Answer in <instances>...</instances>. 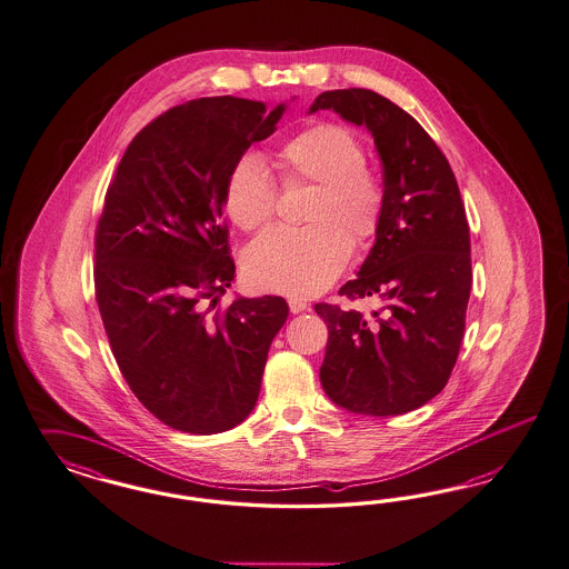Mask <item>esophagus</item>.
Wrapping results in <instances>:
<instances>
[{
	"mask_svg": "<svg viewBox=\"0 0 569 569\" xmlns=\"http://www.w3.org/2000/svg\"><path fill=\"white\" fill-rule=\"evenodd\" d=\"M307 309H309V305H307L305 300H296V298L290 300V310H292L293 315H298V312H305Z\"/></svg>",
	"mask_w": 569,
	"mask_h": 569,
	"instance_id": "1",
	"label": "esophagus"
}]
</instances>
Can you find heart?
<instances>
[{"label": "heart", "mask_w": 569, "mask_h": 569, "mask_svg": "<svg viewBox=\"0 0 569 569\" xmlns=\"http://www.w3.org/2000/svg\"><path fill=\"white\" fill-rule=\"evenodd\" d=\"M361 139L336 122H319L290 139L277 158L288 186L312 183L319 191L309 212L310 227H273L252 241L243 269L262 292L310 298L328 290L350 259L352 243L378 236L386 214V193L365 169ZM224 208L233 223L252 231L276 214L277 186L257 154L233 162L224 181Z\"/></svg>", "instance_id": "b5f03b06"}]
</instances>
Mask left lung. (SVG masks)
<instances>
[{
  "mask_svg": "<svg viewBox=\"0 0 569 569\" xmlns=\"http://www.w3.org/2000/svg\"><path fill=\"white\" fill-rule=\"evenodd\" d=\"M365 127L383 167L386 214L357 279L340 296H378L381 312L315 305L328 323L321 386L350 413L388 417L442 392L459 357L471 292L466 207L447 158L397 103L369 89H336L312 106Z\"/></svg>",
  "mask_w": 569,
  "mask_h": 569,
  "instance_id": "left-lung-1",
  "label": "left lung"
}]
</instances>
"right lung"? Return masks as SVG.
I'll return each instance as SVG.
<instances>
[{"label": "right lung", "instance_id": "obj_1", "mask_svg": "<svg viewBox=\"0 0 569 569\" xmlns=\"http://www.w3.org/2000/svg\"><path fill=\"white\" fill-rule=\"evenodd\" d=\"M286 112L233 96L200 98L143 127L121 158L96 229V300L139 402L188 433L252 413L269 346L288 319L279 296L208 315L236 277L223 221L233 162Z\"/></svg>", "mask_w": 569, "mask_h": 569}]
</instances>
